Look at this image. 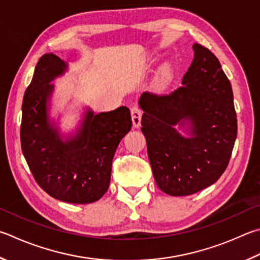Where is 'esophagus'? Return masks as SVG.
<instances>
[{"label": "esophagus", "mask_w": 260, "mask_h": 260, "mask_svg": "<svg viewBox=\"0 0 260 260\" xmlns=\"http://www.w3.org/2000/svg\"><path fill=\"white\" fill-rule=\"evenodd\" d=\"M132 114V121H133V126L135 128H139L141 125V118H142V111H141L138 107H133L131 109Z\"/></svg>", "instance_id": "1"}]
</instances>
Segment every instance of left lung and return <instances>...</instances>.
<instances>
[{
    "instance_id": "obj_1",
    "label": "left lung",
    "mask_w": 260,
    "mask_h": 260,
    "mask_svg": "<svg viewBox=\"0 0 260 260\" xmlns=\"http://www.w3.org/2000/svg\"><path fill=\"white\" fill-rule=\"evenodd\" d=\"M192 48L194 58L181 87L166 95L144 92L139 100L153 177L173 197L214 184L228 167L238 134L232 86L218 59L200 44Z\"/></svg>"
}]
</instances>
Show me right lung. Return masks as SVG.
I'll return each mask as SVG.
<instances>
[{
  "instance_id": "add662e5",
  "label": "right lung",
  "mask_w": 260,
  "mask_h": 260,
  "mask_svg": "<svg viewBox=\"0 0 260 260\" xmlns=\"http://www.w3.org/2000/svg\"><path fill=\"white\" fill-rule=\"evenodd\" d=\"M67 68L53 53L40 58L22 101L21 149L35 181L49 196L69 204H91L109 187L112 159L132 128V118L124 106L98 115L86 108L81 126L63 136L49 111L51 82Z\"/></svg>"
}]
</instances>
